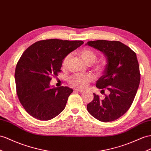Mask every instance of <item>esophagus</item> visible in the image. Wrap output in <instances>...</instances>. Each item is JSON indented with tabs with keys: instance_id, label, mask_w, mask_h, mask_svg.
<instances>
[{
	"instance_id": "esophagus-1",
	"label": "esophagus",
	"mask_w": 151,
	"mask_h": 151,
	"mask_svg": "<svg viewBox=\"0 0 151 151\" xmlns=\"http://www.w3.org/2000/svg\"><path fill=\"white\" fill-rule=\"evenodd\" d=\"M74 91H78V92H83L84 90L82 89V88H75Z\"/></svg>"
}]
</instances>
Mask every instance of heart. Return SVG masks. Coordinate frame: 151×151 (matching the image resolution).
Returning <instances> with one entry per match:
<instances>
[{
    "instance_id": "obj_1",
    "label": "heart",
    "mask_w": 151,
    "mask_h": 151,
    "mask_svg": "<svg viewBox=\"0 0 151 151\" xmlns=\"http://www.w3.org/2000/svg\"><path fill=\"white\" fill-rule=\"evenodd\" d=\"M80 56L83 60L85 63L87 64H91L94 63L97 59V55L92 50L88 48H84L80 52ZM69 55L65 56L63 60V65L65 66L67 64L68 59L69 58ZM103 65L101 64H96L94 69L98 72H102L103 70ZM94 77L91 74H77L73 75L69 79V82L73 86H76L80 88L86 87L88 83L93 80Z\"/></svg>"
}]
</instances>
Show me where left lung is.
<instances>
[{
	"instance_id": "8db88e82",
	"label": "left lung",
	"mask_w": 151,
	"mask_h": 151,
	"mask_svg": "<svg viewBox=\"0 0 151 151\" xmlns=\"http://www.w3.org/2000/svg\"><path fill=\"white\" fill-rule=\"evenodd\" d=\"M86 45L99 50L106 57L105 69L96 86L103 92H109L103 99L93 93L94 99L87 105V110L100 121H114L129 110L136 96L140 81L137 55L117 41H91Z\"/></svg>"
}]
</instances>
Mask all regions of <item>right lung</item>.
I'll use <instances>...</instances> for the list:
<instances>
[{
    "mask_svg": "<svg viewBox=\"0 0 151 151\" xmlns=\"http://www.w3.org/2000/svg\"><path fill=\"white\" fill-rule=\"evenodd\" d=\"M82 41L51 39L36 42L23 53L15 69L17 94L27 112L41 121L55 117L64 109L73 89L50 87L52 76L61 72L64 58Z\"/></svg>",
    "mask_w": 151,
    "mask_h": 151,
    "instance_id": "add662e5",
    "label": "right lung"
}]
</instances>
